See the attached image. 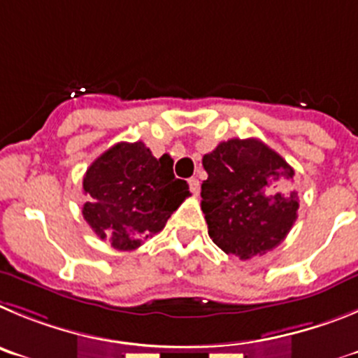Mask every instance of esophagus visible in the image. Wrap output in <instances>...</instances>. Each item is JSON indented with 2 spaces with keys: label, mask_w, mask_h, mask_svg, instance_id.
I'll use <instances>...</instances> for the list:
<instances>
[{
  "label": "esophagus",
  "mask_w": 358,
  "mask_h": 358,
  "mask_svg": "<svg viewBox=\"0 0 358 358\" xmlns=\"http://www.w3.org/2000/svg\"><path fill=\"white\" fill-rule=\"evenodd\" d=\"M189 187H191V191L194 192V194H198V192H199V180L198 178H189Z\"/></svg>",
  "instance_id": "34e87169"
}]
</instances>
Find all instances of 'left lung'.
Listing matches in <instances>:
<instances>
[{
	"instance_id": "left-lung-1",
	"label": "left lung",
	"mask_w": 358,
	"mask_h": 358,
	"mask_svg": "<svg viewBox=\"0 0 358 358\" xmlns=\"http://www.w3.org/2000/svg\"><path fill=\"white\" fill-rule=\"evenodd\" d=\"M208 235L241 260L278 246L298 217L294 169L259 139H230L203 157Z\"/></svg>"
}]
</instances>
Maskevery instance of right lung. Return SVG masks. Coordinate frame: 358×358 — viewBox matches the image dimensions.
<instances>
[{"label":"right lung","instance_id":"right-lung-1","mask_svg":"<svg viewBox=\"0 0 358 358\" xmlns=\"http://www.w3.org/2000/svg\"><path fill=\"white\" fill-rule=\"evenodd\" d=\"M83 219L99 239L119 251L139 248L159 234L189 192L175 178L173 159H155L144 143H117L99 155L83 176Z\"/></svg>","mask_w":358,"mask_h":358}]
</instances>
